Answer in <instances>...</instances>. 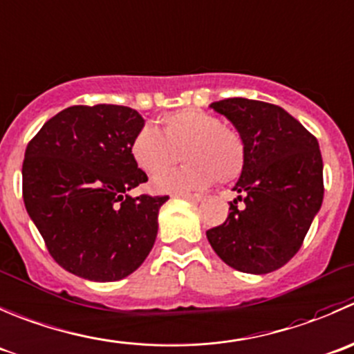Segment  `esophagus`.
<instances>
[{"label": "esophagus", "mask_w": 354, "mask_h": 354, "mask_svg": "<svg viewBox=\"0 0 354 354\" xmlns=\"http://www.w3.org/2000/svg\"><path fill=\"white\" fill-rule=\"evenodd\" d=\"M174 198H180V199H187V201H192V203H198V201H201L203 196L201 194H187V192H177V194H174Z\"/></svg>", "instance_id": "obj_1"}]
</instances>
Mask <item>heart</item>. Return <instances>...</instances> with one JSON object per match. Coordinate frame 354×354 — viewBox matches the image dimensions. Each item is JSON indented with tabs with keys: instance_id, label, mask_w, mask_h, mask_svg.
Returning a JSON list of instances; mask_svg holds the SVG:
<instances>
[{
	"instance_id": "b5f03b06",
	"label": "heart",
	"mask_w": 354,
	"mask_h": 354,
	"mask_svg": "<svg viewBox=\"0 0 354 354\" xmlns=\"http://www.w3.org/2000/svg\"><path fill=\"white\" fill-rule=\"evenodd\" d=\"M186 165L176 173L156 177L158 192H191L205 189L218 178L229 182L244 167V142L216 115L201 110H180L160 120V132L142 127L131 142V156L148 176H159L178 159Z\"/></svg>"
}]
</instances>
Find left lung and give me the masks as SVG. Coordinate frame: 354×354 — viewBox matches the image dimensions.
Returning a JSON list of instances; mask_svg holds the SVG:
<instances>
[{
  "mask_svg": "<svg viewBox=\"0 0 354 354\" xmlns=\"http://www.w3.org/2000/svg\"><path fill=\"white\" fill-rule=\"evenodd\" d=\"M209 108L234 124L244 142V167L225 222L206 230L229 267L263 275L297 253L324 199V163L315 136L292 115L265 101L229 97Z\"/></svg>",
  "mask_w": 354,
  "mask_h": 354,
  "instance_id": "1",
  "label": "left lung"
}]
</instances>
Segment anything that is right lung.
<instances>
[{"instance_id": "right-lung-1", "label": "right lung", "mask_w": 354, "mask_h": 354, "mask_svg": "<svg viewBox=\"0 0 354 354\" xmlns=\"http://www.w3.org/2000/svg\"><path fill=\"white\" fill-rule=\"evenodd\" d=\"M142 127L145 118L129 106H70L27 145L26 209L53 260L77 277L120 281L155 244L169 196H129L148 180L131 156Z\"/></svg>"}]
</instances>
